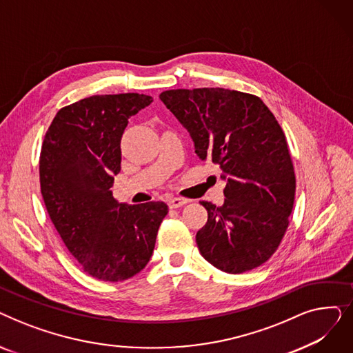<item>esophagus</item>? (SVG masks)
Returning <instances> with one entry per match:
<instances>
[{
	"mask_svg": "<svg viewBox=\"0 0 353 353\" xmlns=\"http://www.w3.org/2000/svg\"><path fill=\"white\" fill-rule=\"evenodd\" d=\"M188 203V199H181V197H170L167 200V205H169L170 209H177L181 208Z\"/></svg>",
	"mask_w": 353,
	"mask_h": 353,
	"instance_id": "esophagus-1",
	"label": "esophagus"
}]
</instances>
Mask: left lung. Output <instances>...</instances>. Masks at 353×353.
Wrapping results in <instances>:
<instances>
[{"label": "left lung", "mask_w": 353, "mask_h": 353, "mask_svg": "<svg viewBox=\"0 0 353 353\" xmlns=\"http://www.w3.org/2000/svg\"><path fill=\"white\" fill-rule=\"evenodd\" d=\"M160 100L188 130L201 161L220 167L225 203L200 201L208 221L196 234L206 261L243 273L279 248L293 209L296 179L286 137L266 104L228 88L167 90Z\"/></svg>", "instance_id": "obj_1"}]
</instances>
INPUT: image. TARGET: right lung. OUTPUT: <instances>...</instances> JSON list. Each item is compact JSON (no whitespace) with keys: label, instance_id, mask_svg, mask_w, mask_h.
Masks as SVG:
<instances>
[{"label":"right lung","instance_id":"obj_1","mask_svg":"<svg viewBox=\"0 0 353 353\" xmlns=\"http://www.w3.org/2000/svg\"><path fill=\"white\" fill-rule=\"evenodd\" d=\"M150 96H91L63 107L40 154V184L48 216L81 269L121 282L145 268L154 250L164 201L125 205L111 186L121 170V136Z\"/></svg>","mask_w":353,"mask_h":353}]
</instances>
